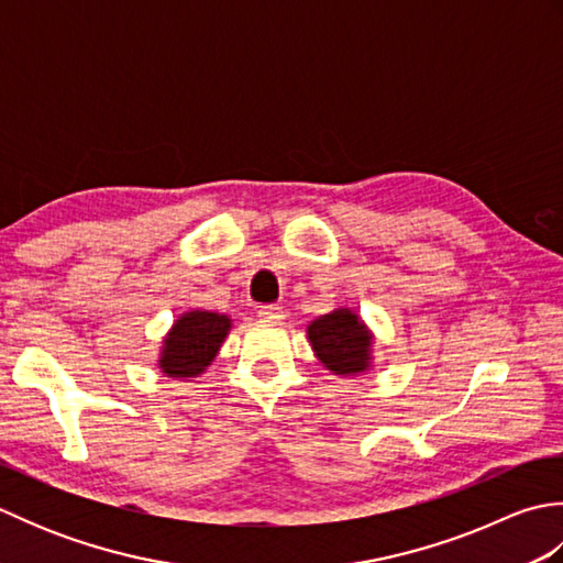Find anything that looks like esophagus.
<instances>
[{"mask_svg": "<svg viewBox=\"0 0 563 563\" xmlns=\"http://www.w3.org/2000/svg\"><path fill=\"white\" fill-rule=\"evenodd\" d=\"M256 314L263 324H278V321H283V317H285L283 307H278V305H263V307H258Z\"/></svg>", "mask_w": 563, "mask_h": 563, "instance_id": "esophagus-1", "label": "esophagus"}]
</instances>
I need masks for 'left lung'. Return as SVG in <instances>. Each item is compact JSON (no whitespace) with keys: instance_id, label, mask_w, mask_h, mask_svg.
I'll use <instances>...</instances> for the list:
<instances>
[{"instance_id":"1","label":"left lung","mask_w":563,"mask_h":563,"mask_svg":"<svg viewBox=\"0 0 563 563\" xmlns=\"http://www.w3.org/2000/svg\"><path fill=\"white\" fill-rule=\"evenodd\" d=\"M307 339L331 375L357 377L375 367V333L353 307H336L309 321Z\"/></svg>"}]
</instances>
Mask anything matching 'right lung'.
Instances as JSON below:
<instances>
[{"instance_id":"add662e5","label":"right lung","mask_w":563,"mask_h":563,"mask_svg":"<svg viewBox=\"0 0 563 563\" xmlns=\"http://www.w3.org/2000/svg\"><path fill=\"white\" fill-rule=\"evenodd\" d=\"M232 331V317L210 309H188L174 319L159 345L157 367L174 379L200 377L218 357Z\"/></svg>"}]
</instances>
